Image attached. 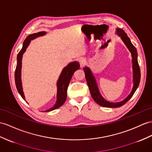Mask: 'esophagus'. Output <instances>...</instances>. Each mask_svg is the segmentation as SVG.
I'll use <instances>...</instances> for the list:
<instances>
[{"mask_svg": "<svg viewBox=\"0 0 152 152\" xmlns=\"http://www.w3.org/2000/svg\"><path fill=\"white\" fill-rule=\"evenodd\" d=\"M79 63H80V65L81 67H83V66L85 64V62H86V61H85V58L83 57H80L79 59Z\"/></svg>", "mask_w": 152, "mask_h": 152, "instance_id": "obj_1", "label": "esophagus"}]
</instances>
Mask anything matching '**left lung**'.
<instances>
[{
    "instance_id": "1",
    "label": "left lung",
    "mask_w": 152,
    "mask_h": 152,
    "mask_svg": "<svg viewBox=\"0 0 152 152\" xmlns=\"http://www.w3.org/2000/svg\"><path fill=\"white\" fill-rule=\"evenodd\" d=\"M117 35L121 39L122 41L125 44V46L129 51L132 55V69H133V83L134 86L132 88V90L130 92L126 98H125L122 101L117 102H112L106 101V100L102 97L101 93H100L98 85L96 82L95 77L92 73L90 68L88 66H85L83 68L84 72L85 73V77H86V82L88 83L89 89L92 98L94 99L95 102L100 106L103 107H106V108H117L121 106L124 105L128 100L130 99L133 95L134 94L135 91L137 89L139 84L140 83V68L138 64L137 60V49L133 45L130 39L127 36V34L126 33L123 29L120 28H116Z\"/></svg>"
}]
</instances>
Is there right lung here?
Returning a JSON list of instances; mask_svg holds the SVG:
<instances>
[{
	"mask_svg": "<svg viewBox=\"0 0 152 152\" xmlns=\"http://www.w3.org/2000/svg\"><path fill=\"white\" fill-rule=\"evenodd\" d=\"M46 34V31H40L36 33H33L28 35L26 39L24 41L23 48H22L20 52L17 55V66L15 72V84L18 93L20 95L24 100H25V96L24 94L23 84H22L21 79V69H22V59H23V54L26 50L27 48L31 42V40L35 39L39 37H42ZM80 68L79 62L77 61H73L70 62L67 66L62 70L60 76L57 82V101L53 107L48 109L44 112H50V111L57 109L62 105H63L65 102L66 97H67V89L68 87L69 83L72 79V77L74 72L76 70Z\"/></svg>",
	"mask_w": 152,
	"mask_h": 152,
	"instance_id": "1",
	"label": "right lung"
}]
</instances>
